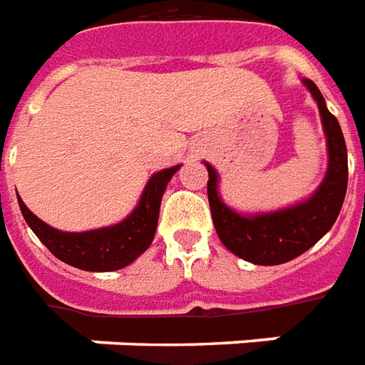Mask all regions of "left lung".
Returning a JSON list of instances; mask_svg holds the SVG:
<instances>
[{
	"instance_id": "1",
	"label": "left lung",
	"mask_w": 365,
	"mask_h": 365,
	"mask_svg": "<svg viewBox=\"0 0 365 365\" xmlns=\"http://www.w3.org/2000/svg\"><path fill=\"white\" fill-rule=\"evenodd\" d=\"M302 84L319 106L322 129L327 135L328 170L314 195L302 202L263 214H237L222 202L218 192V173L210 163L208 169V202L220 242L230 252L255 265H279L311 250L332 228L340 214L348 187V153L340 123L327 110V102L312 80Z\"/></svg>"
}]
</instances>
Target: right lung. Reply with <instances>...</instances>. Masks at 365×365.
<instances>
[{"label": "right lung", "mask_w": 365, "mask_h": 365, "mask_svg": "<svg viewBox=\"0 0 365 365\" xmlns=\"http://www.w3.org/2000/svg\"><path fill=\"white\" fill-rule=\"evenodd\" d=\"M178 169L180 165L155 173L133 212L120 224L90 232H61L51 228L25 206L19 196L17 200L25 222L54 257L84 271H115L135 261L151 245L159 222L163 192Z\"/></svg>", "instance_id": "obj_1"}]
</instances>
